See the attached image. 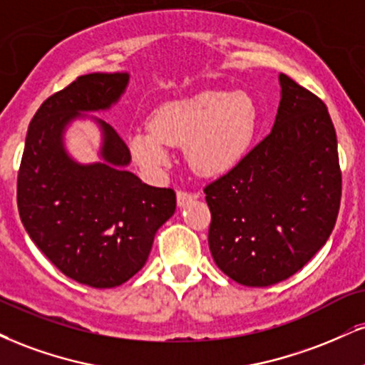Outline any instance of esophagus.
Instances as JSON below:
<instances>
[{"instance_id":"obj_1","label":"esophagus","mask_w":365,"mask_h":365,"mask_svg":"<svg viewBox=\"0 0 365 365\" xmlns=\"http://www.w3.org/2000/svg\"><path fill=\"white\" fill-rule=\"evenodd\" d=\"M194 199H197V195H195V194H192V192L178 190V194H177V202H178L180 207H183V205L188 204V202L194 200Z\"/></svg>"}]
</instances>
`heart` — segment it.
Segmentation results:
<instances>
[{
  "instance_id": "heart-1",
  "label": "heart",
  "mask_w": 365,
  "mask_h": 365,
  "mask_svg": "<svg viewBox=\"0 0 365 365\" xmlns=\"http://www.w3.org/2000/svg\"><path fill=\"white\" fill-rule=\"evenodd\" d=\"M257 127V105L245 91L204 90L161 103L149 130L129 138L134 160L148 171L168 165L170 146L185 145L188 163L202 175L231 170L243 158Z\"/></svg>"
}]
</instances>
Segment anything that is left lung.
Instances as JSON below:
<instances>
[{"label":"left lung","instance_id":"obj_1","mask_svg":"<svg viewBox=\"0 0 365 365\" xmlns=\"http://www.w3.org/2000/svg\"><path fill=\"white\" fill-rule=\"evenodd\" d=\"M279 81L270 134L204 188L214 262L248 287L301 270L330 238L340 209L341 171L327 105L287 74Z\"/></svg>","mask_w":365,"mask_h":365}]
</instances>
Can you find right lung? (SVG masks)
<instances>
[{"label":"right lung","mask_w":365,"mask_h":365,"mask_svg":"<svg viewBox=\"0 0 365 365\" xmlns=\"http://www.w3.org/2000/svg\"><path fill=\"white\" fill-rule=\"evenodd\" d=\"M127 81V73H91L49 96L29 125L16 180L20 219L37 248L66 277L96 289L143 269L156 231L177 207L173 188L146 185L124 170L129 148L103 120H96L102 163L80 165L64 149L66 125L115 103Z\"/></svg>","instance_id":"right-lung-1"}]
</instances>
